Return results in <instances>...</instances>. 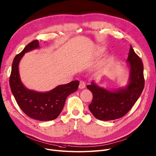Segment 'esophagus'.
Returning a JSON list of instances; mask_svg holds the SVG:
<instances>
[{"instance_id": "34e87169", "label": "esophagus", "mask_w": 156, "mask_h": 156, "mask_svg": "<svg viewBox=\"0 0 156 156\" xmlns=\"http://www.w3.org/2000/svg\"><path fill=\"white\" fill-rule=\"evenodd\" d=\"M85 82H83V81H81L80 82V85H79V89H83L85 87Z\"/></svg>"}]
</instances>
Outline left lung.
Listing matches in <instances>:
<instances>
[{"label": "left lung", "instance_id": "8db88e82", "mask_svg": "<svg viewBox=\"0 0 156 156\" xmlns=\"http://www.w3.org/2000/svg\"><path fill=\"white\" fill-rule=\"evenodd\" d=\"M127 62L129 71L126 87L108 90L99 87L94 81L87 86L93 95L89 108L97 119L108 121L122 117L140 98L145 85L144 65L131 45Z\"/></svg>", "mask_w": 156, "mask_h": 156}]
</instances>
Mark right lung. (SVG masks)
<instances>
[{"mask_svg":"<svg viewBox=\"0 0 156 156\" xmlns=\"http://www.w3.org/2000/svg\"><path fill=\"white\" fill-rule=\"evenodd\" d=\"M39 48V41L34 40L27 45L13 60L9 85L19 107L28 117L40 121L57 119L61 113L66 98L78 90L79 81L60 85L44 92L27 89L22 83L19 73V63L25 53Z\"/></svg>","mask_w":156,"mask_h":156,"instance_id":"1","label":"right lung"}]
</instances>
